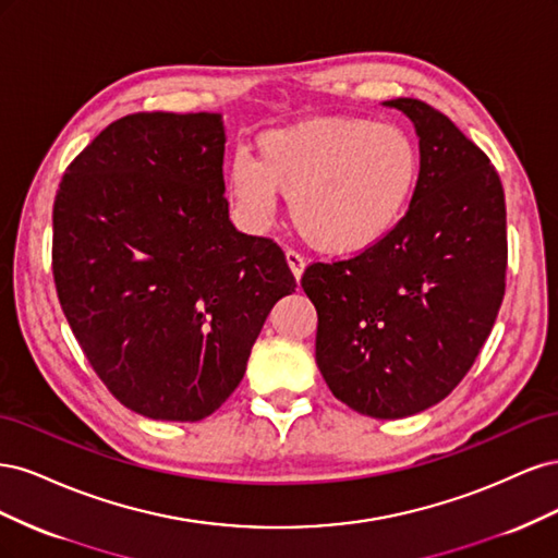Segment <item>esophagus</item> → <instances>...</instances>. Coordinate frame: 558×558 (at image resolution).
Listing matches in <instances>:
<instances>
[{"label": "esophagus", "instance_id": "34e87169", "mask_svg": "<svg viewBox=\"0 0 558 558\" xmlns=\"http://www.w3.org/2000/svg\"><path fill=\"white\" fill-rule=\"evenodd\" d=\"M286 263H289L293 277L300 281L302 272H305V258H302L298 251H291V248H289V251H286Z\"/></svg>", "mask_w": 558, "mask_h": 558}]
</instances>
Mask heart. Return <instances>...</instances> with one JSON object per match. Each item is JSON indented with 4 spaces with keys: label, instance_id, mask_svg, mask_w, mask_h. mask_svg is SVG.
Masks as SVG:
<instances>
[{
    "label": "heart",
    "instance_id": "obj_1",
    "mask_svg": "<svg viewBox=\"0 0 558 558\" xmlns=\"http://www.w3.org/2000/svg\"><path fill=\"white\" fill-rule=\"evenodd\" d=\"M418 179L412 134L359 116L269 130L258 140V160L240 150L228 174L234 205L251 226L269 223L279 191L302 240L326 253H359L381 242L408 214Z\"/></svg>",
    "mask_w": 558,
    "mask_h": 558
}]
</instances>
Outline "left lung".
<instances>
[{"label": "left lung", "instance_id": "1", "mask_svg": "<svg viewBox=\"0 0 558 558\" xmlns=\"http://www.w3.org/2000/svg\"><path fill=\"white\" fill-rule=\"evenodd\" d=\"M414 123L421 179L408 214L359 256L312 263L316 365L337 400L402 418L445 400L475 363L505 295L508 221L498 172L445 113L384 102Z\"/></svg>", "mask_w": 558, "mask_h": 558}]
</instances>
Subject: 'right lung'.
I'll list each match as a JSON object with an SVG mask.
<instances>
[{
    "mask_svg": "<svg viewBox=\"0 0 558 558\" xmlns=\"http://www.w3.org/2000/svg\"><path fill=\"white\" fill-rule=\"evenodd\" d=\"M223 154L221 113H130L56 195L62 312L111 396L148 418L221 408L269 310L295 291L283 251L230 223Z\"/></svg>",
    "mask_w": 558,
    "mask_h": 558,
    "instance_id": "right-lung-1",
    "label": "right lung"
}]
</instances>
